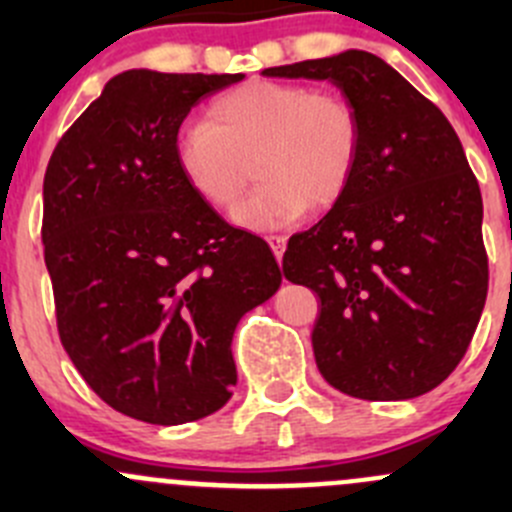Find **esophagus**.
I'll return each mask as SVG.
<instances>
[{"mask_svg": "<svg viewBox=\"0 0 512 512\" xmlns=\"http://www.w3.org/2000/svg\"><path fill=\"white\" fill-rule=\"evenodd\" d=\"M267 242H270L272 252H275L277 260H282L285 255V247H287V237L285 235H267Z\"/></svg>", "mask_w": 512, "mask_h": 512, "instance_id": "34e87169", "label": "esophagus"}]
</instances>
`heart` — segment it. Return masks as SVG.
<instances>
[{
  "mask_svg": "<svg viewBox=\"0 0 512 512\" xmlns=\"http://www.w3.org/2000/svg\"><path fill=\"white\" fill-rule=\"evenodd\" d=\"M185 183L213 208H230L250 178L262 180L235 208L247 230H275L307 208L342 198L361 153V118L337 91L252 81L220 96L208 121L180 126L173 143Z\"/></svg>",
  "mask_w": 512,
  "mask_h": 512,
  "instance_id": "heart-1",
  "label": "heart"
}]
</instances>
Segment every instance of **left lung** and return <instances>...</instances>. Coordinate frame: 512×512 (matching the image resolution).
<instances>
[{"label":"left lung","mask_w":512,"mask_h":512,"mask_svg":"<svg viewBox=\"0 0 512 512\" xmlns=\"http://www.w3.org/2000/svg\"><path fill=\"white\" fill-rule=\"evenodd\" d=\"M262 74L332 81L361 118L347 190L289 237L282 257L287 280L322 302L312 332L319 371L366 401L436 389L466 354L488 294L483 200L456 131L369 51Z\"/></svg>","instance_id":"left-lung-1"}]
</instances>
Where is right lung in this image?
Here are the masks:
<instances>
[{
  "label": "right lung",
  "mask_w": 512,
  "mask_h": 512,
  "mask_svg": "<svg viewBox=\"0 0 512 512\" xmlns=\"http://www.w3.org/2000/svg\"><path fill=\"white\" fill-rule=\"evenodd\" d=\"M242 74L131 69L61 136L44 175V260L61 344L111 409L158 426L223 409L232 334L282 282L175 163L180 123Z\"/></svg>",
  "instance_id": "obj_1"
}]
</instances>
